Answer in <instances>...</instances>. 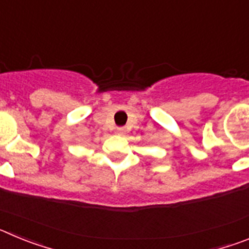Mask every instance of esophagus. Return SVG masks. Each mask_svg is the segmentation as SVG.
<instances>
[{
  "label": "esophagus",
  "mask_w": 249,
  "mask_h": 249,
  "mask_svg": "<svg viewBox=\"0 0 249 249\" xmlns=\"http://www.w3.org/2000/svg\"><path fill=\"white\" fill-rule=\"evenodd\" d=\"M117 133H118V135H121V136L126 135V128H124V127H118Z\"/></svg>",
  "instance_id": "esophagus-1"
}]
</instances>
